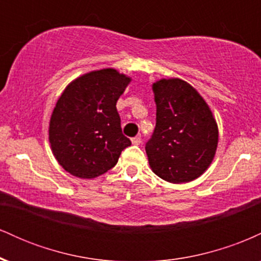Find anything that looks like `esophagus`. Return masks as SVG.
I'll use <instances>...</instances> for the list:
<instances>
[{
  "label": "esophagus",
  "mask_w": 261,
  "mask_h": 261,
  "mask_svg": "<svg viewBox=\"0 0 261 261\" xmlns=\"http://www.w3.org/2000/svg\"><path fill=\"white\" fill-rule=\"evenodd\" d=\"M141 140H142V139H141V136H136V137H134V139L131 140V141H133L134 145H140Z\"/></svg>",
  "instance_id": "34e87169"
}]
</instances>
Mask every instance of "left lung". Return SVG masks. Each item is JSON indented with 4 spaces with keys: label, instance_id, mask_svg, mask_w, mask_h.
I'll return each mask as SVG.
<instances>
[{
    "label": "left lung",
    "instance_id": "obj_1",
    "mask_svg": "<svg viewBox=\"0 0 261 261\" xmlns=\"http://www.w3.org/2000/svg\"><path fill=\"white\" fill-rule=\"evenodd\" d=\"M155 127L146 143L149 166L174 184L199 178L216 153L218 128L201 95L185 81L153 83Z\"/></svg>",
    "mask_w": 261,
    "mask_h": 261
}]
</instances>
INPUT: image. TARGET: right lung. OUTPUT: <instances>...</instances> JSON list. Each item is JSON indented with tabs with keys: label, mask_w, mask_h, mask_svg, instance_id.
Segmentation results:
<instances>
[{
	"label": "right lung",
	"mask_w": 261,
	"mask_h": 261,
	"mask_svg": "<svg viewBox=\"0 0 261 261\" xmlns=\"http://www.w3.org/2000/svg\"><path fill=\"white\" fill-rule=\"evenodd\" d=\"M130 81L114 68H104L66 87L49 127L53 153L66 172L83 179L99 176L131 145L116 110V101Z\"/></svg>",
	"instance_id": "add662e5"
}]
</instances>
